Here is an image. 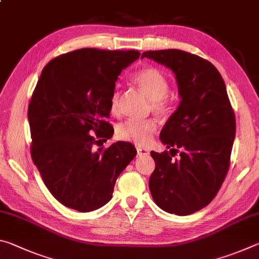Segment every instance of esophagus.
<instances>
[{
  "label": "esophagus",
  "instance_id": "1",
  "mask_svg": "<svg viewBox=\"0 0 259 259\" xmlns=\"http://www.w3.org/2000/svg\"><path fill=\"white\" fill-rule=\"evenodd\" d=\"M136 150H137V153H138V155H147L148 153V150H146V148H144V147H140V146H136Z\"/></svg>",
  "mask_w": 259,
  "mask_h": 259
}]
</instances>
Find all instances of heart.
I'll use <instances>...</instances> for the list:
<instances>
[{
    "label": "heart",
    "instance_id": "heart-1",
    "mask_svg": "<svg viewBox=\"0 0 259 259\" xmlns=\"http://www.w3.org/2000/svg\"><path fill=\"white\" fill-rule=\"evenodd\" d=\"M133 82L151 100L153 112L157 115H164L169 112V81L163 73L155 67H143L135 73ZM119 102L120 91L114 90L109 98V109L112 114L117 113ZM155 130L156 123L153 120H126L117 125L116 135L117 137L126 142L145 145Z\"/></svg>",
    "mask_w": 259,
    "mask_h": 259
}]
</instances>
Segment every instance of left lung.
I'll list each match as a JSON object with an SVG mask.
<instances>
[{
    "instance_id": "8db88e82",
    "label": "left lung",
    "mask_w": 259,
    "mask_h": 259,
    "mask_svg": "<svg viewBox=\"0 0 259 259\" xmlns=\"http://www.w3.org/2000/svg\"><path fill=\"white\" fill-rule=\"evenodd\" d=\"M145 57L171 69L182 99L160 134L170 151L151 152L155 169L148 186L162 210L187 216L207 207L224 182L235 137L234 112L225 82L210 61L177 49L146 51Z\"/></svg>"
}]
</instances>
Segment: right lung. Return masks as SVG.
<instances>
[{
  "label": "right lung",
  "mask_w": 259,
  "mask_h": 259,
  "mask_svg": "<svg viewBox=\"0 0 259 259\" xmlns=\"http://www.w3.org/2000/svg\"><path fill=\"white\" fill-rule=\"evenodd\" d=\"M139 56L136 50L85 48L43 68L27 113L30 154L48 190L65 207L81 212L102 208L137 154L128 142L97 151L95 145L114 134L106 121L109 98L122 69Z\"/></svg>",
  "instance_id": "obj_1"
}]
</instances>
